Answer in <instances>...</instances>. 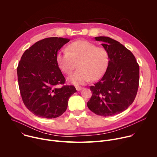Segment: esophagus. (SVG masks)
I'll return each mask as SVG.
<instances>
[{
    "label": "esophagus",
    "instance_id": "esophagus-1",
    "mask_svg": "<svg viewBox=\"0 0 157 157\" xmlns=\"http://www.w3.org/2000/svg\"><path fill=\"white\" fill-rule=\"evenodd\" d=\"M76 90H77L78 91H79L81 90V89H82V87L77 86V87H76Z\"/></svg>",
    "mask_w": 157,
    "mask_h": 157
}]
</instances>
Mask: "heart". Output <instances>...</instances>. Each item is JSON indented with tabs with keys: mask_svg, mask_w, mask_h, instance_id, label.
Segmentation results:
<instances>
[{
	"mask_svg": "<svg viewBox=\"0 0 157 157\" xmlns=\"http://www.w3.org/2000/svg\"><path fill=\"white\" fill-rule=\"evenodd\" d=\"M56 58L60 70L66 75H70L78 63L79 70L68 78L70 82L76 86L101 78L109 63L107 51L86 40L71 43L68 50L63 48L58 52Z\"/></svg>",
	"mask_w": 157,
	"mask_h": 157,
	"instance_id": "1",
	"label": "heart"
}]
</instances>
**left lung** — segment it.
Segmentation results:
<instances>
[{"label": "left lung", "instance_id": "1", "mask_svg": "<svg viewBox=\"0 0 157 157\" xmlns=\"http://www.w3.org/2000/svg\"><path fill=\"white\" fill-rule=\"evenodd\" d=\"M107 51L109 63L102 78L89 87L93 92L88 108L98 116H113L126 110L133 102L139 84V66L132 53L119 41L96 36Z\"/></svg>", "mask_w": 157, "mask_h": 157}]
</instances>
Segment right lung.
<instances>
[{
  "label": "right lung",
  "mask_w": 157,
  "mask_h": 157,
  "mask_svg": "<svg viewBox=\"0 0 157 157\" xmlns=\"http://www.w3.org/2000/svg\"><path fill=\"white\" fill-rule=\"evenodd\" d=\"M68 38L50 37L36 42L21 56L17 67L20 94L27 108L35 116L53 119L62 115L73 86H63L65 78L57 62L58 52Z\"/></svg>",
  "instance_id": "right-lung-1"
}]
</instances>
